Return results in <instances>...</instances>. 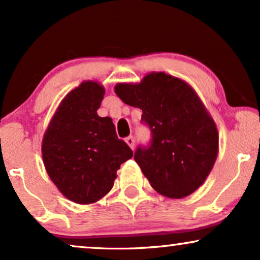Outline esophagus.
I'll use <instances>...</instances> for the list:
<instances>
[{
  "instance_id": "esophagus-1",
  "label": "esophagus",
  "mask_w": 260,
  "mask_h": 260,
  "mask_svg": "<svg viewBox=\"0 0 260 260\" xmlns=\"http://www.w3.org/2000/svg\"><path fill=\"white\" fill-rule=\"evenodd\" d=\"M125 142H126V144L129 145V147L134 150V148H135V138L133 136H129V137L125 138Z\"/></svg>"
}]
</instances>
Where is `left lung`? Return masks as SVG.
<instances>
[{
  "label": "left lung",
  "instance_id": "obj_1",
  "mask_svg": "<svg viewBox=\"0 0 260 260\" xmlns=\"http://www.w3.org/2000/svg\"><path fill=\"white\" fill-rule=\"evenodd\" d=\"M115 92L142 110L152 134L135 161L157 193L182 199L194 193L211 173L219 151L215 122L190 85L165 72H151L141 83H119Z\"/></svg>",
  "mask_w": 260,
  "mask_h": 260
}]
</instances>
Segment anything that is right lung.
<instances>
[{
    "instance_id": "right-lung-1",
    "label": "right lung",
    "mask_w": 260,
    "mask_h": 260,
    "mask_svg": "<svg viewBox=\"0 0 260 260\" xmlns=\"http://www.w3.org/2000/svg\"><path fill=\"white\" fill-rule=\"evenodd\" d=\"M104 94L97 81H83L60 103L42 140L48 176L63 197L79 205L104 198L120 165L134 155L117 137L112 119L98 116Z\"/></svg>"
}]
</instances>
